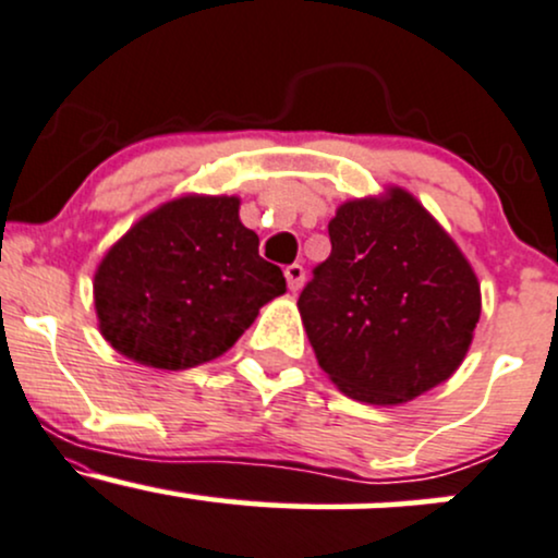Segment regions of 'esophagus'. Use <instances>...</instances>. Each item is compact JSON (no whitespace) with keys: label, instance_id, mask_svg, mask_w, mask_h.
I'll return each instance as SVG.
<instances>
[{"label":"esophagus","instance_id":"esophagus-1","mask_svg":"<svg viewBox=\"0 0 558 558\" xmlns=\"http://www.w3.org/2000/svg\"><path fill=\"white\" fill-rule=\"evenodd\" d=\"M286 280H288V288H291V291H299V288L304 286V280H306V270L301 265H288L286 267Z\"/></svg>","mask_w":558,"mask_h":558}]
</instances>
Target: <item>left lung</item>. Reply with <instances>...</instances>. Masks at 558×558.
<instances>
[{
	"instance_id": "left-lung-1",
	"label": "left lung",
	"mask_w": 558,
	"mask_h": 558,
	"mask_svg": "<svg viewBox=\"0 0 558 558\" xmlns=\"http://www.w3.org/2000/svg\"><path fill=\"white\" fill-rule=\"evenodd\" d=\"M299 296L319 366L348 398L395 405L449 379L481 317L473 267L408 192L353 199Z\"/></svg>"
}]
</instances>
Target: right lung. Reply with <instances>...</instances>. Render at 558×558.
I'll use <instances>...</instances> for the list:
<instances>
[{
	"label": "right lung",
	"instance_id": "1",
	"mask_svg": "<svg viewBox=\"0 0 558 558\" xmlns=\"http://www.w3.org/2000/svg\"><path fill=\"white\" fill-rule=\"evenodd\" d=\"M283 291V272L259 257L236 197L160 205L111 246L93 283L104 338L169 372L223 355Z\"/></svg>",
	"mask_w": 558,
	"mask_h": 558
}]
</instances>
